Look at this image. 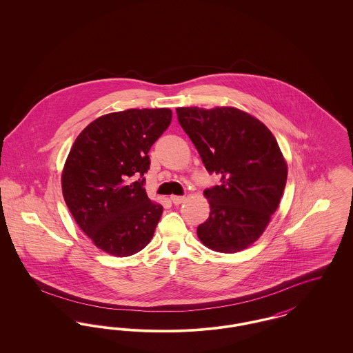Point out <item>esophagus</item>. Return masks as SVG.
<instances>
[{"label":"esophagus","instance_id":"esophagus-1","mask_svg":"<svg viewBox=\"0 0 353 353\" xmlns=\"http://www.w3.org/2000/svg\"><path fill=\"white\" fill-rule=\"evenodd\" d=\"M170 201L173 202L174 205H180L185 201V197L183 196H170Z\"/></svg>","mask_w":353,"mask_h":353}]
</instances>
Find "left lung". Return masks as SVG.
Instances as JSON below:
<instances>
[{
  "mask_svg": "<svg viewBox=\"0 0 353 353\" xmlns=\"http://www.w3.org/2000/svg\"><path fill=\"white\" fill-rule=\"evenodd\" d=\"M177 118L209 173L221 184L203 196L210 214L197 228L214 252H242L252 245L278 209L287 181V163L269 128L235 107H179Z\"/></svg>",
  "mask_w": 353,
  "mask_h": 353,
  "instance_id": "1",
  "label": "left lung"
}]
</instances>
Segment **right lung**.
<instances>
[{"mask_svg":"<svg viewBox=\"0 0 353 353\" xmlns=\"http://www.w3.org/2000/svg\"><path fill=\"white\" fill-rule=\"evenodd\" d=\"M172 121L169 108H131L90 123L74 141L62 170L68 210L94 245L130 256L150 242L163 214L143 177L153 143Z\"/></svg>","mask_w":353,"mask_h":353,"instance_id":"1","label":"right lung"}]
</instances>
